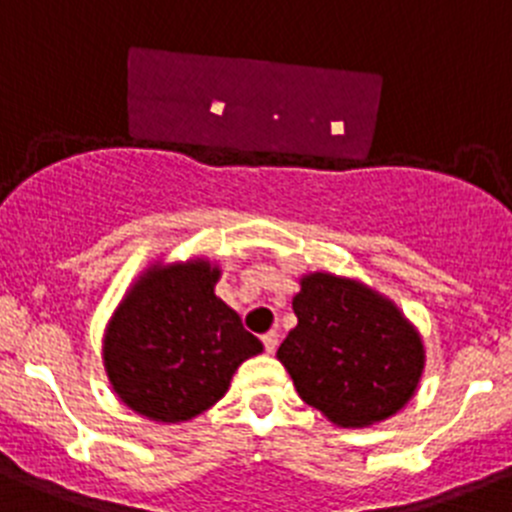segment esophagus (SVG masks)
<instances>
[{"label": "esophagus", "instance_id": "1", "mask_svg": "<svg viewBox=\"0 0 512 512\" xmlns=\"http://www.w3.org/2000/svg\"><path fill=\"white\" fill-rule=\"evenodd\" d=\"M262 346H265L267 353L275 351V348H278V331H267L265 336H262Z\"/></svg>", "mask_w": 512, "mask_h": 512}]
</instances>
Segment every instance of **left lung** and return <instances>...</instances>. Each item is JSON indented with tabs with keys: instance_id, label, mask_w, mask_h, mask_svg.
<instances>
[{
	"instance_id": "8db88e82",
	"label": "left lung",
	"mask_w": 512,
	"mask_h": 512,
	"mask_svg": "<svg viewBox=\"0 0 512 512\" xmlns=\"http://www.w3.org/2000/svg\"><path fill=\"white\" fill-rule=\"evenodd\" d=\"M298 326L278 348L300 399L338 427L394 417L417 391L424 343L389 298L331 272L300 278Z\"/></svg>"
}]
</instances>
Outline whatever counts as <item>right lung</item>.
Returning a JSON list of instances; mask_svg holds the SVG:
<instances>
[{"label":"right lung","instance_id":"1","mask_svg":"<svg viewBox=\"0 0 512 512\" xmlns=\"http://www.w3.org/2000/svg\"><path fill=\"white\" fill-rule=\"evenodd\" d=\"M209 260L148 267L108 321L103 366L118 399L154 422L176 424L207 412L229 389L260 338L214 295Z\"/></svg>","mask_w":512,"mask_h":512}]
</instances>
